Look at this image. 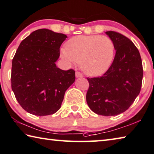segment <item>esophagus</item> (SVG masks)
<instances>
[{"instance_id": "34e87169", "label": "esophagus", "mask_w": 154, "mask_h": 154, "mask_svg": "<svg viewBox=\"0 0 154 154\" xmlns=\"http://www.w3.org/2000/svg\"><path fill=\"white\" fill-rule=\"evenodd\" d=\"M75 77L76 78H79V77H83V75L79 72H75Z\"/></svg>"}]
</instances>
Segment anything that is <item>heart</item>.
<instances>
[{"mask_svg":"<svg viewBox=\"0 0 154 154\" xmlns=\"http://www.w3.org/2000/svg\"><path fill=\"white\" fill-rule=\"evenodd\" d=\"M61 55L70 65L80 62L85 74L97 77L106 72L114 57V46L109 38L104 35H77L70 39Z\"/></svg>","mask_w":154,"mask_h":154,"instance_id":"obj_1","label":"heart"}]
</instances>
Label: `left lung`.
<instances>
[{
	"label": "left lung",
	"instance_id": "8db88e82",
	"mask_svg": "<svg viewBox=\"0 0 154 154\" xmlns=\"http://www.w3.org/2000/svg\"><path fill=\"white\" fill-rule=\"evenodd\" d=\"M116 51L110 67L101 77L88 78L86 101L99 115L116 116L130 108L140 93L143 70L137 48L119 33L106 31Z\"/></svg>",
	"mask_w": 154,
	"mask_h": 154
}]
</instances>
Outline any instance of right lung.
I'll list each match as a JSON object with an SVG mask.
<instances>
[{
	"label": "right lung",
	"instance_id": "right-lung-1",
	"mask_svg": "<svg viewBox=\"0 0 154 154\" xmlns=\"http://www.w3.org/2000/svg\"><path fill=\"white\" fill-rule=\"evenodd\" d=\"M65 34L38 29L22 41L12 60L11 88L24 110L36 116L55 113L65 92L75 81V72L55 62Z\"/></svg>",
	"mask_w": 154,
	"mask_h": 154
}]
</instances>
